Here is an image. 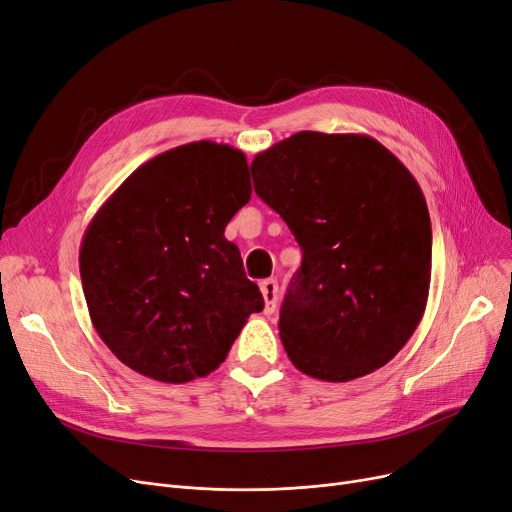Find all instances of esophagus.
<instances>
[{"label":"esophagus","instance_id":"obj_1","mask_svg":"<svg viewBox=\"0 0 512 512\" xmlns=\"http://www.w3.org/2000/svg\"><path fill=\"white\" fill-rule=\"evenodd\" d=\"M260 291L264 298V314H275L279 306V283L277 279H264L260 283Z\"/></svg>","mask_w":512,"mask_h":512}]
</instances>
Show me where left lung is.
<instances>
[{"mask_svg":"<svg viewBox=\"0 0 512 512\" xmlns=\"http://www.w3.org/2000/svg\"><path fill=\"white\" fill-rule=\"evenodd\" d=\"M302 266L281 306L294 367L344 383L392 360L419 327L431 283V221L410 170L377 139L300 131L252 162Z\"/></svg>","mask_w":512,"mask_h":512,"instance_id":"1","label":"left lung"}]
</instances>
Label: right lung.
Wrapping results in <instances>:
<instances>
[{
  "label": "right lung",
  "instance_id": "1",
  "mask_svg": "<svg viewBox=\"0 0 512 512\" xmlns=\"http://www.w3.org/2000/svg\"><path fill=\"white\" fill-rule=\"evenodd\" d=\"M250 198L246 154L193 141L141 164L95 212L83 291L97 335L129 369L162 383L206 377L264 308L225 237Z\"/></svg>",
  "mask_w": 512,
  "mask_h": 512
}]
</instances>
